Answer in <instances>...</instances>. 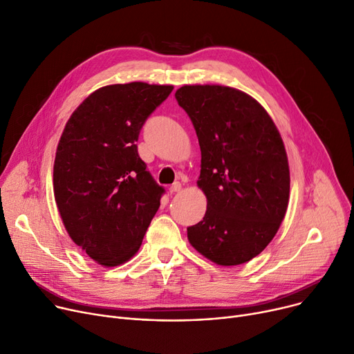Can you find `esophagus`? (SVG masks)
<instances>
[{
	"label": "esophagus",
	"instance_id": "obj_1",
	"mask_svg": "<svg viewBox=\"0 0 354 354\" xmlns=\"http://www.w3.org/2000/svg\"><path fill=\"white\" fill-rule=\"evenodd\" d=\"M169 191H171V194H179L182 191V185L179 182H176L169 188Z\"/></svg>",
	"mask_w": 354,
	"mask_h": 354
}]
</instances>
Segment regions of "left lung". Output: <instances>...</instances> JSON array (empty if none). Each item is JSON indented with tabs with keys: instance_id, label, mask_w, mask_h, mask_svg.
I'll return each mask as SVG.
<instances>
[{
	"instance_id": "obj_1",
	"label": "left lung",
	"mask_w": 354,
	"mask_h": 354,
	"mask_svg": "<svg viewBox=\"0 0 354 354\" xmlns=\"http://www.w3.org/2000/svg\"><path fill=\"white\" fill-rule=\"evenodd\" d=\"M201 146L198 188L205 216L188 228L189 244L231 267L261 254L275 236L290 199L286 146L267 110L247 93L219 84L176 90Z\"/></svg>"
}]
</instances>
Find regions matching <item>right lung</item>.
I'll return each mask as SVG.
<instances>
[{"instance_id":"add662e5","label":"right lung","mask_w":354,"mask_h":354,"mask_svg":"<svg viewBox=\"0 0 354 354\" xmlns=\"http://www.w3.org/2000/svg\"><path fill=\"white\" fill-rule=\"evenodd\" d=\"M171 84H109L67 120L55 151L53 189L63 225L96 264L116 267L140 248L163 188L138 153L147 116Z\"/></svg>"}]
</instances>
